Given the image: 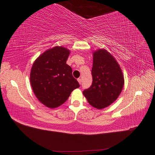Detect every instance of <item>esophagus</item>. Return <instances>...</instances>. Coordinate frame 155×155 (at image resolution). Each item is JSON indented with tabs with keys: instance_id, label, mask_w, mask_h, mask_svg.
<instances>
[{
	"instance_id": "obj_1",
	"label": "esophagus",
	"mask_w": 155,
	"mask_h": 155,
	"mask_svg": "<svg viewBox=\"0 0 155 155\" xmlns=\"http://www.w3.org/2000/svg\"><path fill=\"white\" fill-rule=\"evenodd\" d=\"M78 82H79V84H81V78H78Z\"/></svg>"
}]
</instances>
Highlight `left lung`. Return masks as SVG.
<instances>
[{
	"mask_svg": "<svg viewBox=\"0 0 155 155\" xmlns=\"http://www.w3.org/2000/svg\"><path fill=\"white\" fill-rule=\"evenodd\" d=\"M92 76V85L83 94L89 104L102 109L120 94L124 85L123 73L113 56L105 49H99L93 53Z\"/></svg>",
	"mask_w": 155,
	"mask_h": 155,
	"instance_id": "left-lung-1",
	"label": "left lung"
}]
</instances>
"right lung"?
<instances>
[{
	"label": "right lung",
	"instance_id": "right-lung-1",
	"mask_svg": "<svg viewBox=\"0 0 155 155\" xmlns=\"http://www.w3.org/2000/svg\"><path fill=\"white\" fill-rule=\"evenodd\" d=\"M69 55L67 48L55 46L40 55L31 67L33 91L41 103L51 109L63 104L74 89L80 86L67 64Z\"/></svg>",
	"mask_w": 155,
	"mask_h": 155
}]
</instances>
